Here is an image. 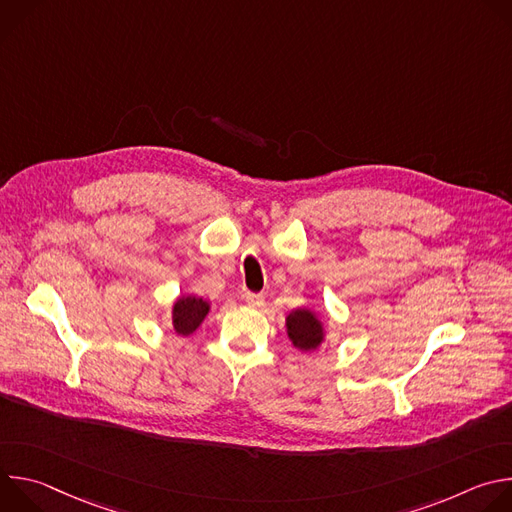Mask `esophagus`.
Instances as JSON below:
<instances>
[{
    "label": "esophagus",
    "mask_w": 512,
    "mask_h": 512,
    "mask_svg": "<svg viewBox=\"0 0 512 512\" xmlns=\"http://www.w3.org/2000/svg\"><path fill=\"white\" fill-rule=\"evenodd\" d=\"M245 302H247L249 306H253V308H259V306H263L265 298H263L261 294H253V291H247V294H245Z\"/></svg>",
    "instance_id": "obj_1"
}]
</instances>
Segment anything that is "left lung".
<instances>
[{
    "mask_svg": "<svg viewBox=\"0 0 512 512\" xmlns=\"http://www.w3.org/2000/svg\"><path fill=\"white\" fill-rule=\"evenodd\" d=\"M287 334L298 348L312 350L322 342V324L308 310H296L287 316Z\"/></svg>",
    "mask_w": 512,
    "mask_h": 512,
    "instance_id": "obj_1",
    "label": "left lung"
}]
</instances>
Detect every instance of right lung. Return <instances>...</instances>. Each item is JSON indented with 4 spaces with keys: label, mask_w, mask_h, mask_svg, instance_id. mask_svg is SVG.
<instances>
[{
    "label": "right lung",
    "mask_w": 512,
    "mask_h": 512,
    "mask_svg": "<svg viewBox=\"0 0 512 512\" xmlns=\"http://www.w3.org/2000/svg\"><path fill=\"white\" fill-rule=\"evenodd\" d=\"M206 314H208V302L196 296L182 298L174 304V330L182 336H188L200 326Z\"/></svg>",
    "instance_id": "1"
}]
</instances>
